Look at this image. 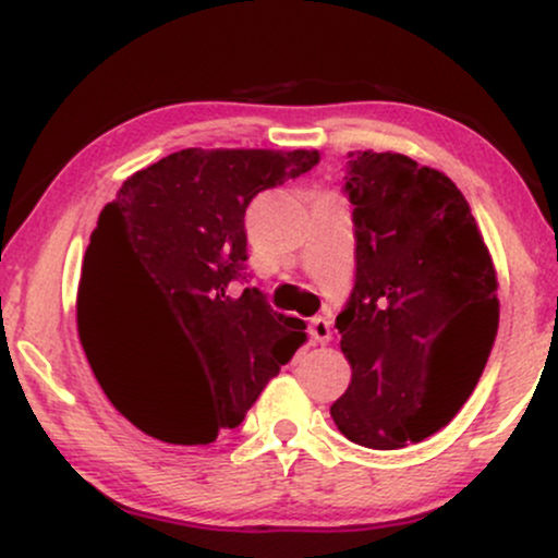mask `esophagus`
<instances>
[{"instance_id":"34e87169","label":"esophagus","mask_w":558,"mask_h":558,"mask_svg":"<svg viewBox=\"0 0 558 558\" xmlns=\"http://www.w3.org/2000/svg\"><path fill=\"white\" fill-rule=\"evenodd\" d=\"M310 336L315 343H328L330 341V319L328 317H315L310 323Z\"/></svg>"}]
</instances>
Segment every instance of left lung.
Wrapping results in <instances>:
<instances>
[{
  "instance_id": "obj_1",
  "label": "left lung",
  "mask_w": 558,
  "mask_h": 558,
  "mask_svg": "<svg viewBox=\"0 0 558 558\" xmlns=\"http://www.w3.org/2000/svg\"><path fill=\"white\" fill-rule=\"evenodd\" d=\"M356 275L336 317L351 383L330 417L390 451L457 417L498 330L496 270L462 191L393 151H349Z\"/></svg>"
}]
</instances>
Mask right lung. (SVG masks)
Returning <instances> with one entry per match:
<instances>
[{
  "mask_svg": "<svg viewBox=\"0 0 558 558\" xmlns=\"http://www.w3.org/2000/svg\"><path fill=\"white\" fill-rule=\"evenodd\" d=\"M317 151L181 149L101 209L83 257L78 336L112 407L141 433L207 446L239 427L306 325L246 275V207Z\"/></svg>",
  "mask_w": 558,
  "mask_h": 558,
  "instance_id": "1",
  "label": "right lung"
}]
</instances>
